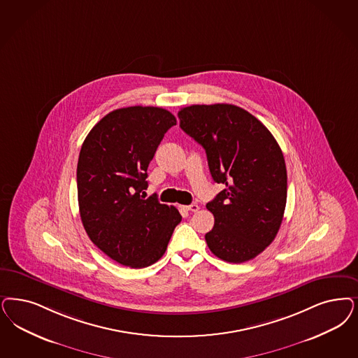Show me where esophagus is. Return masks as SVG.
<instances>
[{
  "label": "esophagus",
  "mask_w": 358,
  "mask_h": 358,
  "mask_svg": "<svg viewBox=\"0 0 358 358\" xmlns=\"http://www.w3.org/2000/svg\"><path fill=\"white\" fill-rule=\"evenodd\" d=\"M184 209L187 210V211H198L199 206H198L197 203H192V205L184 206Z\"/></svg>",
  "instance_id": "1"
}]
</instances>
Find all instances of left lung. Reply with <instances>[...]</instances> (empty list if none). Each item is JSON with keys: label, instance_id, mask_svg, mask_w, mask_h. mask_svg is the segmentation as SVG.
Returning <instances> with one entry per match:
<instances>
[{"label": "left lung", "instance_id": "8db88e82", "mask_svg": "<svg viewBox=\"0 0 358 358\" xmlns=\"http://www.w3.org/2000/svg\"><path fill=\"white\" fill-rule=\"evenodd\" d=\"M181 129L206 150L213 180L224 189L206 205L205 235L220 259L243 263L270 246L283 221L287 169L271 132L233 104H194L178 112Z\"/></svg>", "mask_w": 358, "mask_h": 358}]
</instances>
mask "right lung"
Returning <instances> with one entry per match:
<instances>
[{"label":"right lung","mask_w":358,"mask_h":358,"mask_svg":"<svg viewBox=\"0 0 358 358\" xmlns=\"http://www.w3.org/2000/svg\"><path fill=\"white\" fill-rule=\"evenodd\" d=\"M176 123L160 107L119 108L90 131L79 153L78 202L87 235L106 255L131 268L160 259L182 220L174 206L140 196L148 187L149 162Z\"/></svg>","instance_id":"add662e5"}]
</instances>
